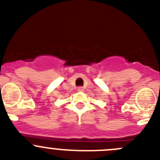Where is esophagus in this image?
I'll list each match as a JSON object with an SVG mask.
<instances>
[{"instance_id":"1","label":"esophagus","mask_w":160,"mask_h":160,"mask_svg":"<svg viewBox=\"0 0 160 160\" xmlns=\"http://www.w3.org/2000/svg\"><path fill=\"white\" fill-rule=\"evenodd\" d=\"M78 92H83V91H84L83 87H81V86H80V87H78Z\"/></svg>"}]
</instances>
